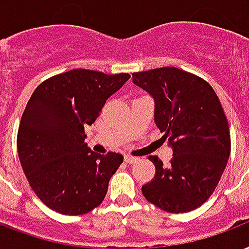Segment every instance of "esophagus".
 Masks as SVG:
<instances>
[{
  "instance_id": "esophagus-1",
  "label": "esophagus",
  "mask_w": 249,
  "mask_h": 249,
  "mask_svg": "<svg viewBox=\"0 0 249 249\" xmlns=\"http://www.w3.org/2000/svg\"><path fill=\"white\" fill-rule=\"evenodd\" d=\"M136 160H138L136 157H132V156H130V155L124 156V161H126L127 163H134Z\"/></svg>"
}]
</instances>
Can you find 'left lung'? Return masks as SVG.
Returning a JSON list of instances; mask_svg holds the SVG:
<instances>
[{"instance_id": "1", "label": "left lung", "mask_w": 249, "mask_h": 249, "mask_svg": "<svg viewBox=\"0 0 249 249\" xmlns=\"http://www.w3.org/2000/svg\"><path fill=\"white\" fill-rule=\"evenodd\" d=\"M155 98V122L173 148L170 165L151 156L156 174L142 187L144 197L169 213L203 205L214 192L231 151L229 122L211 84L177 67L132 74Z\"/></svg>"}]
</instances>
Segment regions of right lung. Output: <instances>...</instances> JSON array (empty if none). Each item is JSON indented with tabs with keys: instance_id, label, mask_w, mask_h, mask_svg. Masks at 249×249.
Listing matches in <instances>:
<instances>
[{
	"instance_id": "1",
	"label": "right lung",
	"mask_w": 249,
	"mask_h": 249,
	"mask_svg": "<svg viewBox=\"0 0 249 249\" xmlns=\"http://www.w3.org/2000/svg\"><path fill=\"white\" fill-rule=\"evenodd\" d=\"M128 79L126 72L75 69L44 80L28 100L17 138L19 160L36 196L57 213L86 214L105 198L123 156L90 151L84 127Z\"/></svg>"
}]
</instances>
